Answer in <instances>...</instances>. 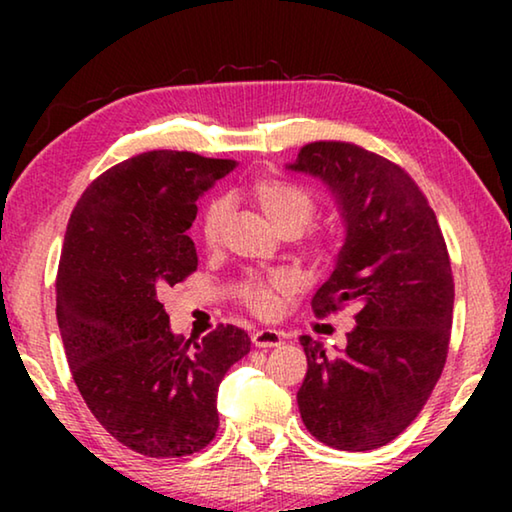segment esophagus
I'll return each instance as SVG.
<instances>
[{
    "label": "esophagus",
    "mask_w": 512,
    "mask_h": 512,
    "mask_svg": "<svg viewBox=\"0 0 512 512\" xmlns=\"http://www.w3.org/2000/svg\"><path fill=\"white\" fill-rule=\"evenodd\" d=\"M250 339H253L257 348H277V345H282V332L262 327V329H255Z\"/></svg>",
    "instance_id": "obj_1"
}]
</instances>
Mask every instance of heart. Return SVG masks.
<instances>
[{"label":"heart","mask_w":512,"mask_h":512,"mask_svg":"<svg viewBox=\"0 0 512 512\" xmlns=\"http://www.w3.org/2000/svg\"><path fill=\"white\" fill-rule=\"evenodd\" d=\"M250 196L259 205V210L266 214V219L271 221L277 230L284 228H298L302 230L305 225L314 219L316 214V201L305 187L282 178H266L257 180L250 187ZM230 205L225 198H212L205 205L201 216V235L207 246L219 244L223 235V225L228 219ZM289 282L282 275H271L262 280V277H253L244 284V298L250 307L259 314L271 316L277 309V293L287 291Z\"/></svg>","instance_id":"1"}]
</instances>
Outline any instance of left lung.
<instances>
[{
	"instance_id": "1",
	"label": "left lung",
	"mask_w": 512,
	"mask_h": 512,
	"mask_svg": "<svg viewBox=\"0 0 512 512\" xmlns=\"http://www.w3.org/2000/svg\"><path fill=\"white\" fill-rule=\"evenodd\" d=\"M291 171L323 180L345 225L332 275L311 307L357 309L348 343L327 354L302 336L298 406L311 436L343 452L391 443L445 368L454 280L436 214L395 162L348 142L302 146Z\"/></svg>"
}]
</instances>
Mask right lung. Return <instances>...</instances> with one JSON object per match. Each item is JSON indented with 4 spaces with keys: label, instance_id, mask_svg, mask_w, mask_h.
<instances>
[{
    "label": "right lung",
    "instance_id": "add662e5",
    "mask_svg": "<svg viewBox=\"0 0 512 512\" xmlns=\"http://www.w3.org/2000/svg\"><path fill=\"white\" fill-rule=\"evenodd\" d=\"M235 160L149 151L101 173L69 216L56 318L85 404L121 445L151 458L201 452L219 429L216 393L250 352L244 329L173 334L160 293L198 266L196 201Z\"/></svg>",
    "mask_w": 512,
    "mask_h": 512
}]
</instances>
